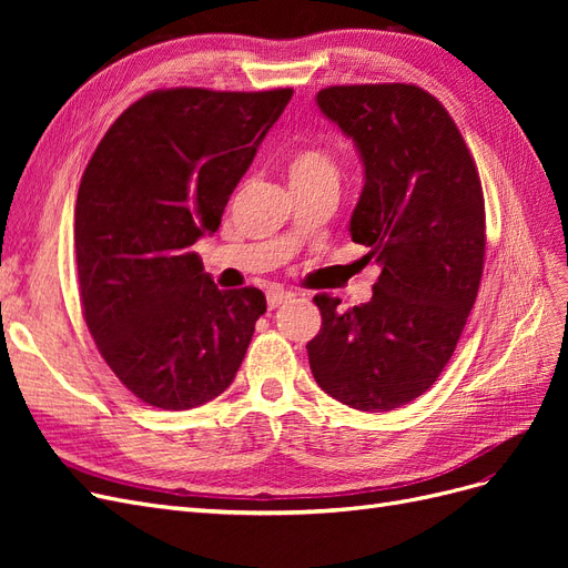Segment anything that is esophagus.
Here are the masks:
<instances>
[{"label":"esophagus","instance_id":"esophagus-1","mask_svg":"<svg viewBox=\"0 0 568 568\" xmlns=\"http://www.w3.org/2000/svg\"><path fill=\"white\" fill-rule=\"evenodd\" d=\"M291 296H294V294H288V291H284V288H272V291H267V305L270 307H277L284 301H288Z\"/></svg>","mask_w":568,"mask_h":568}]
</instances>
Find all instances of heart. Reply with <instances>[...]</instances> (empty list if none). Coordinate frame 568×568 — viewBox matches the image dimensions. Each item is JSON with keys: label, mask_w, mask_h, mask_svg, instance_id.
I'll return each mask as SVG.
<instances>
[{"label": "heart", "mask_w": 568, "mask_h": 568, "mask_svg": "<svg viewBox=\"0 0 568 568\" xmlns=\"http://www.w3.org/2000/svg\"><path fill=\"white\" fill-rule=\"evenodd\" d=\"M288 186L338 184V159L326 144H303L286 159Z\"/></svg>", "instance_id": "heart-1"}]
</instances>
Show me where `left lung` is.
<instances>
[{
    "mask_svg": "<svg viewBox=\"0 0 568 568\" xmlns=\"http://www.w3.org/2000/svg\"><path fill=\"white\" fill-rule=\"evenodd\" d=\"M317 106L363 159L348 230L382 272L348 311L315 296L322 329L307 359L338 403L388 412L432 388L455 353L484 274V189L455 120L417 84H336Z\"/></svg>",
    "mask_w": 568,
    "mask_h": 568,
    "instance_id": "obj_1",
    "label": "left lung"
}]
</instances>
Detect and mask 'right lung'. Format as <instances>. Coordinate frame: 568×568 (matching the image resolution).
Segmentation results:
<instances>
[{"instance_id": "1", "label": "right lung", "mask_w": 568, "mask_h": 568, "mask_svg": "<svg viewBox=\"0 0 568 568\" xmlns=\"http://www.w3.org/2000/svg\"><path fill=\"white\" fill-rule=\"evenodd\" d=\"M294 90H156L118 115L75 203L80 303L101 357L161 409L213 400L267 311L261 288H217L196 239L222 211Z\"/></svg>"}]
</instances>
